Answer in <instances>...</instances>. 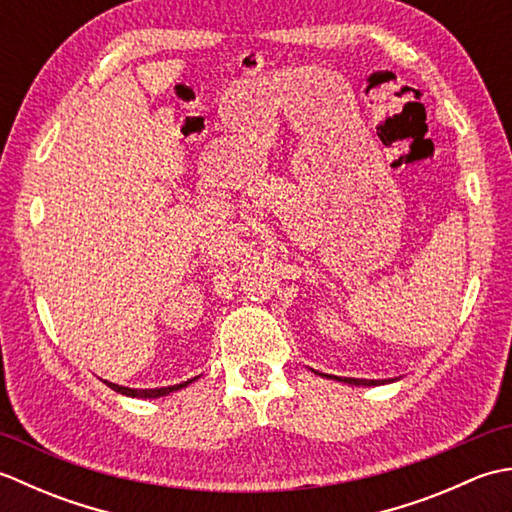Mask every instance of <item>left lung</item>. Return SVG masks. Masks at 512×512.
<instances>
[{
  "label": "left lung",
  "instance_id": "8db88e82",
  "mask_svg": "<svg viewBox=\"0 0 512 512\" xmlns=\"http://www.w3.org/2000/svg\"><path fill=\"white\" fill-rule=\"evenodd\" d=\"M336 380H343V383H350V385H367V387L369 385H380V380H365V378H336Z\"/></svg>",
  "mask_w": 512,
  "mask_h": 512
}]
</instances>
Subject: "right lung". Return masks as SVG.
<instances>
[{
  "label": "right lung",
  "instance_id": "1",
  "mask_svg": "<svg viewBox=\"0 0 512 512\" xmlns=\"http://www.w3.org/2000/svg\"><path fill=\"white\" fill-rule=\"evenodd\" d=\"M193 380V378H191ZM191 380H187V383H180V385H171V387H156V389H129V387H121V385H114V383H105L110 385L114 391H118V394H125V396H134V398H158V396H167L171 394V391H176L184 385H189Z\"/></svg>",
  "mask_w": 512,
  "mask_h": 512
}]
</instances>
